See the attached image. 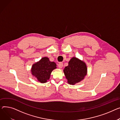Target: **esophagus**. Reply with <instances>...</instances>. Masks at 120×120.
Wrapping results in <instances>:
<instances>
[{"label": "esophagus", "instance_id": "esophagus-1", "mask_svg": "<svg viewBox=\"0 0 120 120\" xmlns=\"http://www.w3.org/2000/svg\"><path fill=\"white\" fill-rule=\"evenodd\" d=\"M58 66V68H63V63H60Z\"/></svg>", "mask_w": 120, "mask_h": 120}]
</instances>
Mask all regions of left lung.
<instances>
[{
  "label": "left lung",
  "mask_w": 120,
  "mask_h": 120,
  "mask_svg": "<svg viewBox=\"0 0 120 120\" xmlns=\"http://www.w3.org/2000/svg\"><path fill=\"white\" fill-rule=\"evenodd\" d=\"M68 83L75 85L84 79L87 74L86 63L79 59L73 57L68 62V65L63 70Z\"/></svg>",
  "instance_id": "obj_1"
}]
</instances>
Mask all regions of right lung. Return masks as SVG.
I'll use <instances>...</instances> for the list:
<instances>
[{"instance_id":"right-lung-1","label":"right lung","mask_w":120,"mask_h":120,"mask_svg":"<svg viewBox=\"0 0 120 120\" xmlns=\"http://www.w3.org/2000/svg\"><path fill=\"white\" fill-rule=\"evenodd\" d=\"M56 68L55 63L50 61L48 57H44L32 65L31 73L38 82L44 83L50 79L52 72Z\"/></svg>"}]
</instances>
